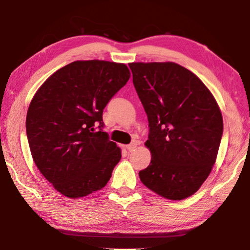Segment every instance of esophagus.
Wrapping results in <instances>:
<instances>
[{"mask_svg": "<svg viewBox=\"0 0 250 250\" xmlns=\"http://www.w3.org/2000/svg\"><path fill=\"white\" fill-rule=\"evenodd\" d=\"M136 146H137L136 143H132V144H130V145H126L125 148H126V150L131 152V151H133L135 149Z\"/></svg>", "mask_w": 250, "mask_h": 250, "instance_id": "obj_1", "label": "esophagus"}]
</instances>
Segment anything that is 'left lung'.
<instances>
[{
    "instance_id": "left-lung-1",
    "label": "left lung",
    "mask_w": 250,
    "mask_h": 250,
    "mask_svg": "<svg viewBox=\"0 0 250 250\" xmlns=\"http://www.w3.org/2000/svg\"><path fill=\"white\" fill-rule=\"evenodd\" d=\"M133 83L149 122L151 161L139 173L148 189L168 200L194 194L211 172L224 121L203 82L174 62H133Z\"/></svg>"
}]
</instances>
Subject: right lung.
Returning <instances> with one entry per match:
<instances>
[{
    "label": "right lung",
    "mask_w": 250,
    "mask_h": 250,
    "mask_svg": "<svg viewBox=\"0 0 250 250\" xmlns=\"http://www.w3.org/2000/svg\"><path fill=\"white\" fill-rule=\"evenodd\" d=\"M130 71L124 63L74 61L37 90L26 114V136L37 168L70 199L105 187L121 149L108 140L103 109L125 86Z\"/></svg>",
    "instance_id": "right-lung-1"
}]
</instances>
